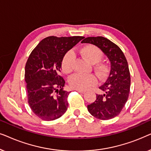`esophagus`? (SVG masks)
<instances>
[{
  "label": "esophagus",
  "mask_w": 151,
  "mask_h": 151,
  "mask_svg": "<svg viewBox=\"0 0 151 151\" xmlns=\"http://www.w3.org/2000/svg\"><path fill=\"white\" fill-rule=\"evenodd\" d=\"M76 91H77L78 92L80 93H85V91H82V90H78V89H76Z\"/></svg>",
  "instance_id": "obj_1"
}]
</instances>
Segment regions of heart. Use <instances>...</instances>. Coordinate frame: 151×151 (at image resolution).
I'll use <instances>...</instances> for the list:
<instances>
[{
  "label": "heart",
  "instance_id": "obj_1",
  "mask_svg": "<svg viewBox=\"0 0 151 151\" xmlns=\"http://www.w3.org/2000/svg\"><path fill=\"white\" fill-rule=\"evenodd\" d=\"M82 56L91 63H96L95 69L100 78H104L109 72V66L104 63H98L102 59L103 52L96 45H87L80 50ZM74 55L71 51H68L64 55L61 62V69L65 74H70L73 70ZM98 83V79L94 74L82 75L75 74L69 79V84L75 89L85 91Z\"/></svg>",
  "mask_w": 151,
  "mask_h": 151
}]
</instances>
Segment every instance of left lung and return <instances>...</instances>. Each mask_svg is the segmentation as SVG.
Masks as SVG:
<instances>
[{"instance_id": "obj_1", "label": "left lung", "mask_w": 151, "mask_h": 151, "mask_svg": "<svg viewBox=\"0 0 151 151\" xmlns=\"http://www.w3.org/2000/svg\"><path fill=\"white\" fill-rule=\"evenodd\" d=\"M99 47L111 61L110 73L99 88L102 94H96V100L87 106L93 116L102 120L118 115L129 98L131 76L126 57L121 49L102 36L87 37L81 42Z\"/></svg>"}]
</instances>
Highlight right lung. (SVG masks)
Returning <instances> with one entry per match:
<instances>
[{
  "instance_id": "1",
  "label": "right lung",
  "mask_w": 151,
  "mask_h": 151,
  "mask_svg": "<svg viewBox=\"0 0 151 151\" xmlns=\"http://www.w3.org/2000/svg\"><path fill=\"white\" fill-rule=\"evenodd\" d=\"M82 39L83 36L47 37L29 56L24 72L28 103L42 120H54L67 110L70 92L64 89L65 80L60 75L61 62Z\"/></svg>"
}]
</instances>
